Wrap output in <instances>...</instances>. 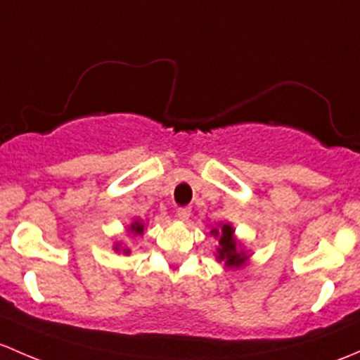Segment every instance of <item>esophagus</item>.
I'll return each instance as SVG.
<instances>
[{
	"label": "esophagus",
	"instance_id": "34e87169",
	"mask_svg": "<svg viewBox=\"0 0 360 360\" xmlns=\"http://www.w3.org/2000/svg\"><path fill=\"white\" fill-rule=\"evenodd\" d=\"M176 217H179L181 221L188 220V217H191V207H179V211H176Z\"/></svg>",
	"mask_w": 360,
	"mask_h": 360
}]
</instances>
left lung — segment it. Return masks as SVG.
<instances>
[{
    "label": "left lung",
    "mask_w": 360,
    "mask_h": 360,
    "mask_svg": "<svg viewBox=\"0 0 360 360\" xmlns=\"http://www.w3.org/2000/svg\"><path fill=\"white\" fill-rule=\"evenodd\" d=\"M211 234L218 237L217 260L224 262L229 269H240L248 262V253L240 248V243L236 239L234 227L231 224H220L218 227L211 229Z\"/></svg>",
    "instance_id": "1"
}]
</instances>
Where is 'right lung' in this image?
Wrapping results in <instances>:
<instances>
[{
	"label": "right lung",
	"mask_w": 360,
	"mask_h": 360,
	"mask_svg": "<svg viewBox=\"0 0 360 360\" xmlns=\"http://www.w3.org/2000/svg\"><path fill=\"white\" fill-rule=\"evenodd\" d=\"M128 232H131V234H135V236H142L143 234V224H142V221L135 220L131 225H129ZM114 250L120 251V244H116V246H114ZM123 253L129 255V250H123Z\"/></svg>",
	"instance_id": "obj_1"
}]
</instances>
